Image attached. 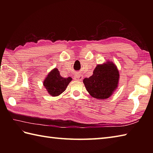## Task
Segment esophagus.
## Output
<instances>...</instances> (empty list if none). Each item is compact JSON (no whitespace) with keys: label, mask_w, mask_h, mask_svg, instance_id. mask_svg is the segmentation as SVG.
Returning <instances> with one entry per match:
<instances>
[{"label":"esophagus","mask_w":153,"mask_h":153,"mask_svg":"<svg viewBox=\"0 0 153 153\" xmlns=\"http://www.w3.org/2000/svg\"><path fill=\"white\" fill-rule=\"evenodd\" d=\"M76 80H77V81H81L82 79H83V76H81V75H77V76H76Z\"/></svg>","instance_id":"1"}]
</instances>
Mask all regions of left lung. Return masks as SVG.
Masks as SVG:
<instances>
[{
	"instance_id": "obj_1",
	"label": "left lung",
	"mask_w": 153,
	"mask_h": 153,
	"mask_svg": "<svg viewBox=\"0 0 153 153\" xmlns=\"http://www.w3.org/2000/svg\"><path fill=\"white\" fill-rule=\"evenodd\" d=\"M119 71L112 62L98 64L89 78L85 77L83 83L87 91L94 98L106 99L112 95L117 89L119 81Z\"/></svg>"
}]
</instances>
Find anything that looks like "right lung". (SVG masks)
<instances>
[{"label":"right lung","mask_w":153,"mask_h":153,"mask_svg":"<svg viewBox=\"0 0 153 153\" xmlns=\"http://www.w3.org/2000/svg\"><path fill=\"white\" fill-rule=\"evenodd\" d=\"M71 79L70 77L68 78L62 77L57 68H54L47 75L43 82V85L51 95L56 97L66 90Z\"/></svg>","instance_id":"add662e5"}]
</instances>
